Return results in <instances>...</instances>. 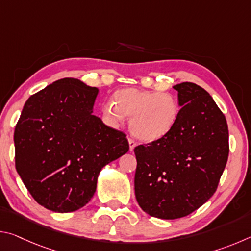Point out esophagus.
<instances>
[{
  "instance_id": "esophagus-1",
  "label": "esophagus",
  "mask_w": 251,
  "mask_h": 251,
  "mask_svg": "<svg viewBox=\"0 0 251 251\" xmlns=\"http://www.w3.org/2000/svg\"><path fill=\"white\" fill-rule=\"evenodd\" d=\"M128 143H129V151H133L134 148L136 147V145H137V144H136V142L134 141V139H131V138H128Z\"/></svg>"
}]
</instances>
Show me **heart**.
Masks as SVG:
<instances>
[{
  "label": "heart",
  "instance_id": "obj_1",
  "mask_svg": "<svg viewBox=\"0 0 251 251\" xmlns=\"http://www.w3.org/2000/svg\"><path fill=\"white\" fill-rule=\"evenodd\" d=\"M114 101L103 106V115L110 125L130 117L129 128L144 142L163 138L172 130L179 115L177 100L169 93L123 88L113 96Z\"/></svg>",
  "mask_w": 251,
  "mask_h": 251
}]
</instances>
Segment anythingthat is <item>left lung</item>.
I'll use <instances>...</instances> for the list:
<instances>
[{
	"label": "left lung",
	"instance_id": "obj_1",
	"mask_svg": "<svg viewBox=\"0 0 251 251\" xmlns=\"http://www.w3.org/2000/svg\"><path fill=\"white\" fill-rule=\"evenodd\" d=\"M179 115L158 141L135 147V196L151 217L177 219L202 206L217 189L229 154L226 118L197 84L173 86Z\"/></svg>",
	"mask_w": 251,
	"mask_h": 251
}]
</instances>
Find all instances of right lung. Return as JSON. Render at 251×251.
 I'll return each instance as SVG.
<instances>
[{
    "instance_id": "add662e5",
    "label": "right lung",
    "mask_w": 251,
    "mask_h": 251,
    "mask_svg": "<svg viewBox=\"0 0 251 251\" xmlns=\"http://www.w3.org/2000/svg\"><path fill=\"white\" fill-rule=\"evenodd\" d=\"M99 88L62 78L32 95L15 126V167L32 197L56 212L84 207L101 168L129 150L126 135L93 115Z\"/></svg>"
}]
</instances>
